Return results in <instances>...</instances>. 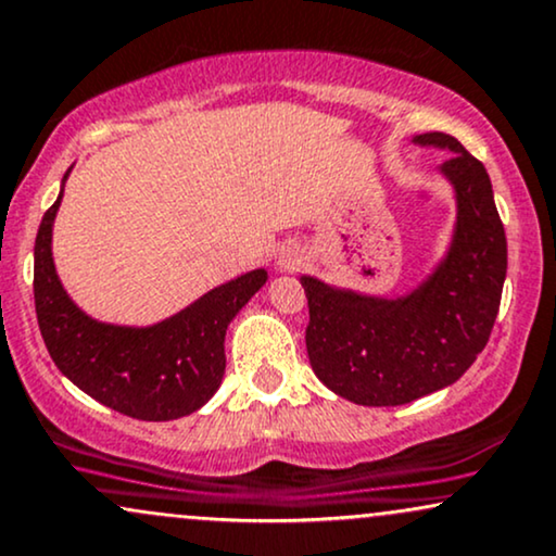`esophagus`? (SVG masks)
<instances>
[{
    "label": "esophagus",
    "instance_id": "34e87169",
    "mask_svg": "<svg viewBox=\"0 0 556 556\" xmlns=\"http://www.w3.org/2000/svg\"><path fill=\"white\" fill-rule=\"evenodd\" d=\"M279 264H282L285 269H292V266L298 264V258L295 256H282V258H279Z\"/></svg>",
    "mask_w": 556,
    "mask_h": 556
}]
</instances>
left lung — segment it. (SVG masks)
Segmentation results:
<instances>
[{"label":"left lung","mask_w":556,"mask_h":556,"mask_svg":"<svg viewBox=\"0 0 556 556\" xmlns=\"http://www.w3.org/2000/svg\"><path fill=\"white\" fill-rule=\"evenodd\" d=\"M414 142L453 150L443 173L456 186L458 227L440 269L404 300L300 279L313 372L363 406L409 404L456 383L490 342L503 298L507 240L486 168L451 134H419Z\"/></svg>","instance_id":"1"}]
</instances>
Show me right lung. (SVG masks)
I'll return each instance as SVG.
<instances>
[{
  "label": "right lung",
  "mask_w": 556,
  "mask_h": 556,
  "mask_svg": "<svg viewBox=\"0 0 556 556\" xmlns=\"http://www.w3.org/2000/svg\"><path fill=\"white\" fill-rule=\"evenodd\" d=\"M59 202L62 193L43 214L33 264L36 316L51 359L87 396L126 417L168 422L197 412L223 383L227 324L261 290L266 271L243 274L150 329L98 324L66 298L53 271Z\"/></svg>",
  "instance_id": "add662e5"
}]
</instances>
